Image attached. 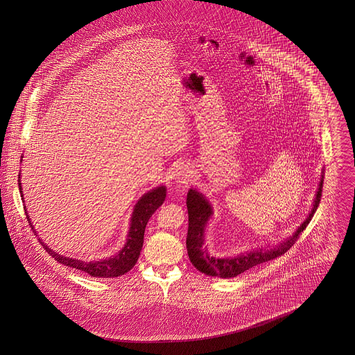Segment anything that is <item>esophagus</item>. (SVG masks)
<instances>
[{"instance_id": "esophagus-1", "label": "esophagus", "mask_w": 355, "mask_h": 355, "mask_svg": "<svg viewBox=\"0 0 355 355\" xmlns=\"http://www.w3.org/2000/svg\"><path fill=\"white\" fill-rule=\"evenodd\" d=\"M193 177H194V173L187 165H182V166L177 168L173 174V180L177 185L189 184L193 180Z\"/></svg>"}]
</instances>
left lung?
I'll use <instances>...</instances> for the list:
<instances>
[{"instance_id":"obj_1","label":"left lung","mask_w":355,"mask_h":355,"mask_svg":"<svg viewBox=\"0 0 355 355\" xmlns=\"http://www.w3.org/2000/svg\"><path fill=\"white\" fill-rule=\"evenodd\" d=\"M324 173L322 169L321 180L318 184L317 193L314 196V201L311 210L309 211L307 217L304 222L284 241L268 245V248H255L250 252L236 254L233 257H214L207 250L205 245V233L209 222L214 214V209L206 196L197 189L191 187L187 191L186 206L189 214V227H187V236H186V249L187 255L193 266L198 271H201L210 277H220V278H234L236 275L242 274L243 271L249 270L257 265L268 262L284 253L295 243L298 236L304 232L309 222L313 218L317 207L320 206L322 196V185H323Z\"/></svg>"}]
</instances>
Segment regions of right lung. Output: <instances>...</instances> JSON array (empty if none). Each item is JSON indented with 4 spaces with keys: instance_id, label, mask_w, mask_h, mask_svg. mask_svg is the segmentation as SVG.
<instances>
[{
    "instance_id": "1",
    "label": "right lung",
    "mask_w": 355,
    "mask_h": 355,
    "mask_svg": "<svg viewBox=\"0 0 355 355\" xmlns=\"http://www.w3.org/2000/svg\"><path fill=\"white\" fill-rule=\"evenodd\" d=\"M24 155H21V162H22ZM21 173L18 174V187H19V193H21V200L24 202L25 207V213H26V218L29 220V225L33 229L34 234L38 236L37 230L34 229L32 225V220L28 216L26 211V206L24 201V194H22V186H21ZM166 198V186L159 185L154 187L152 190L146 191L135 205L133 211H132V217H130V223H129V232L126 236V242L123 245V248L119 250V253L109 257V258H103L98 261H84L80 258H73V257H65L62 254H58L51 249L45 242H42L41 238L40 242L41 245L45 248V250L51 254V257L65 265L69 268H74L78 270L85 271L92 277H97V278H114L123 275L125 272L132 270L135 268L139 253L142 250V245H144V233H145V227L148 225V220L152 217L153 213L164 203Z\"/></svg>"
}]
</instances>
